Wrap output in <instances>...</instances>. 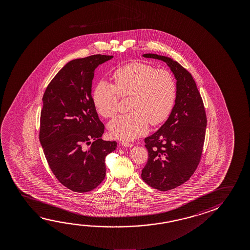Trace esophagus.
I'll list each match as a JSON object with an SVG mask.
<instances>
[{
    "label": "esophagus",
    "mask_w": 250,
    "mask_h": 250,
    "mask_svg": "<svg viewBox=\"0 0 250 250\" xmlns=\"http://www.w3.org/2000/svg\"><path fill=\"white\" fill-rule=\"evenodd\" d=\"M121 145L125 147H132V144L131 142H128V141H122Z\"/></svg>",
    "instance_id": "34e87169"
}]
</instances>
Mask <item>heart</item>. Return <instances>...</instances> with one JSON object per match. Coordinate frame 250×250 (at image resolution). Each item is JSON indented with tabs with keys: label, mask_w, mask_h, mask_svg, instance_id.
I'll return each instance as SVG.
<instances>
[{
	"label": "heart",
	"mask_w": 250,
	"mask_h": 250,
	"mask_svg": "<svg viewBox=\"0 0 250 250\" xmlns=\"http://www.w3.org/2000/svg\"><path fill=\"white\" fill-rule=\"evenodd\" d=\"M114 85L105 81L95 87L93 102L103 117L113 118L119 111V96H131L130 113L119 116L108 125L110 134L116 139H131L143 135L151 125L163 123L172 111L176 84L168 70L131 62L115 70Z\"/></svg>",
	"instance_id": "b5f03b06"
}]
</instances>
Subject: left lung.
I'll use <instances>...</instances> for the list:
<instances>
[{
	"mask_svg": "<svg viewBox=\"0 0 250 250\" xmlns=\"http://www.w3.org/2000/svg\"><path fill=\"white\" fill-rule=\"evenodd\" d=\"M144 58L165 62L176 79L175 104L167 120L145 139L148 161L144 181L153 188L168 191L190 179L201 160L207 117L201 94L192 75L172 58L157 54Z\"/></svg>",
	"mask_w": 250,
	"mask_h": 250,
	"instance_id": "obj_1",
	"label": "left lung"
}]
</instances>
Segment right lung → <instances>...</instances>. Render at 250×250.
<instances>
[{
  "label": "right lung",
  "instance_id": "1",
  "mask_svg": "<svg viewBox=\"0 0 250 250\" xmlns=\"http://www.w3.org/2000/svg\"><path fill=\"white\" fill-rule=\"evenodd\" d=\"M112 58L93 55L69 62L42 97V147L54 175L74 192H89L102 182L105 157L117 148L116 141L101 139L104 125L91 96L95 70Z\"/></svg>",
  "mask_w": 250,
  "mask_h": 250
}]
</instances>
